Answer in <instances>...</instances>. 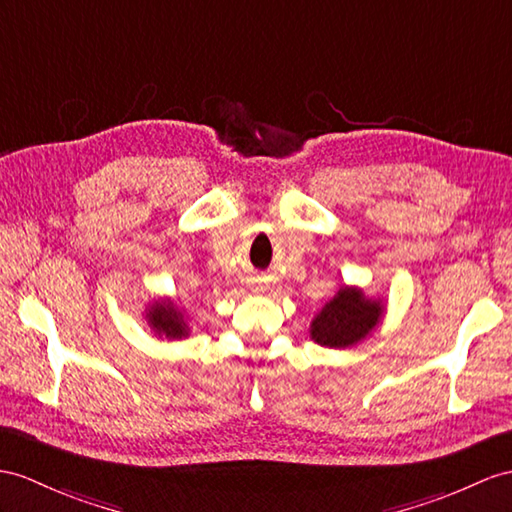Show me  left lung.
Listing matches in <instances>:
<instances>
[{
	"mask_svg": "<svg viewBox=\"0 0 512 512\" xmlns=\"http://www.w3.org/2000/svg\"><path fill=\"white\" fill-rule=\"evenodd\" d=\"M384 304L371 299L356 286H343L310 323V339L323 347L345 350L376 330Z\"/></svg>",
	"mask_w": 512,
	"mask_h": 512,
	"instance_id": "obj_1",
	"label": "left lung"
}]
</instances>
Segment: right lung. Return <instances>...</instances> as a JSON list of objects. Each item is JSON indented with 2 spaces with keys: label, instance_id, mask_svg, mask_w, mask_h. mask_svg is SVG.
I'll return each instance as SVG.
<instances>
[{
  "label": "right lung",
  "instance_id": "1",
  "mask_svg": "<svg viewBox=\"0 0 512 512\" xmlns=\"http://www.w3.org/2000/svg\"><path fill=\"white\" fill-rule=\"evenodd\" d=\"M147 323L160 339H184L189 336V321H186L182 310L176 308L171 299H158L147 308Z\"/></svg>",
  "mask_w": 512,
  "mask_h": 512
}]
</instances>
